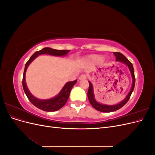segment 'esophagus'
I'll return each instance as SVG.
<instances>
[{"label": "esophagus", "mask_w": 155, "mask_h": 155, "mask_svg": "<svg viewBox=\"0 0 155 155\" xmlns=\"http://www.w3.org/2000/svg\"><path fill=\"white\" fill-rule=\"evenodd\" d=\"M86 78H87L86 75L82 74V75H81L79 77V80H84V79H85Z\"/></svg>", "instance_id": "obj_1"}]
</instances>
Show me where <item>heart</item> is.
<instances>
[{
  "instance_id": "1",
  "label": "heart",
  "mask_w": 155,
  "mask_h": 155,
  "mask_svg": "<svg viewBox=\"0 0 155 155\" xmlns=\"http://www.w3.org/2000/svg\"><path fill=\"white\" fill-rule=\"evenodd\" d=\"M101 56L99 55H91L87 58V61L92 63H96L100 62L101 61Z\"/></svg>"
}]
</instances>
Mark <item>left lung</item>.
Returning <instances> with one entry per match:
<instances>
[{
  "label": "left lung",
  "mask_w": 155,
  "mask_h": 155,
  "mask_svg": "<svg viewBox=\"0 0 155 155\" xmlns=\"http://www.w3.org/2000/svg\"><path fill=\"white\" fill-rule=\"evenodd\" d=\"M113 54L116 57V61L123 63L128 67L130 72V74H131V76H132L133 84H132V87H131V88H130L129 92L128 93V94L127 95V96L125 97V98L123 101H121L118 104L113 105H109L101 104L96 101L95 97H94V91H93L92 84L90 81H88L89 88H88V92H87V96H88V99L89 100V102H90L91 105L95 109H96L98 111L103 112H114V111H116L117 110L121 109V107L124 106L127 104V102L129 101L131 94H132V92L134 90V85H135V77H134V68H133V64L131 63L120 52H114Z\"/></svg>",
  "instance_id": "obj_1"
}]
</instances>
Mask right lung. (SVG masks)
<instances>
[{
    "instance_id": "1",
    "label": "right lung",
    "mask_w": 155,
    "mask_h": 155,
    "mask_svg": "<svg viewBox=\"0 0 155 155\" xmlns=\"http://www.w3.org/2000/svg\"><path fill=\"white\" fill-rule=\"evenodd\" d=\"M69 51L70 50H55L48 47L44 48L39 51H35V52L31 56L30 59L28 61L27 63H26L25 71L24 74H23L22 78L23 89H24V91L26 94V95L27 97L28 98L30 101L33 105L38 108V109L47 112H53L60 109L61 108H62L67 103L70 91H71L72 87H74L75 84L77 83L78 81L77 79H76V80H74L73 81L67 82L64 85V87L61 89V91L59 92V93L56 96L52 98H50V99L48 100H40L33 96L27 87L25 79V75L28 67L33 61H34L37 57H38L39 55L48 54L54 56H64L66 55Z\"/></svg>"
}]
</instances>
